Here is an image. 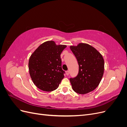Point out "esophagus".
I'll use <instances>...</instances> for the list:
<instances>
[{
    "mask_svg": "<svg viewBox=\"0 0 127 127\" xmlns=\"http://www.w3.org/2000/svg\"><path fill=\"white\" fill-rule=\"evenodd\" d=\"M66 75H68L69 74V70H67V71H66Z\"/></svg>",
    "mask_w": 127,
    "mask_h": 127,
    "instance_id": "esophagus-1",
    "label": "esophagus"
}]
</instances>
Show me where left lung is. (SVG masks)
Here are the masks:
<instances>
[{
  "label": "left lung",
  "instance_id": "1",
  "mask_svg": "<svg viewBox=\"0 0 127 127\" xmlns=\"http://www.w3.org/2000/svg\"><path fill=\"white\" fill-rule=\"evenodd\" d=\"M77 60L78 74L75 78H70L72 89L77 93L85 94L96 88L104 74V61L96 49L86 43H79L70 47Z\"/></svg>",
  "mask_w": 127,
  "mask_h": 127
}]
</instances>
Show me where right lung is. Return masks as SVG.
<instances>
[{"mask_svg": "<svg viewBox=\"0 0 127 127\" xmlns=\"http://www.w3.org/2000/svg\"><path fill=\"white\" fill-rule=\"evenodd\" d=\"M66 47L48 41L41 44L31 56L30 75L35 85L41 90L51 92L58 87L64 74L60 55Z\"/></svg>", "mask_w": 127, "mask_h": 127, "instance_id": "right-lung-1", "label": "right lung"}]
</instances>
